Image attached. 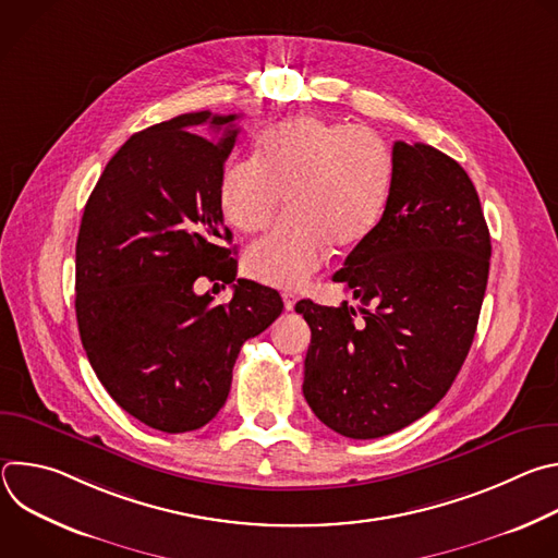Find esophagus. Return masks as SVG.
Segmentation results:
<instances>
[{
	"mask_svg": "<svg viewBox=\"0 0 558 558\" xmlns=\"http://www.w3.org/2000/svg\"><path fill=\"white\" fill-rule=\"evenodd\" d=\"M282 300H284V308H287V311H293L298 298H295L293 293H282Z\"/></svg>",
	"mask_w": 558,
	"mask_h": 558,
	"instance_id": "1",
	"label": "esophagus"
}]
</instances>
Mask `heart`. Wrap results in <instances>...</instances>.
Listing matches in <instances>:
<instances>
[{
    "label": "heart",
    "instance_id": "heart-1",
    "mask_svg": "<svg viewBox=\"0 0 558 558\" xmlns=\"http://www.w3.org/2000/svg\"><path fill=\"white\" fill-rule=\"evenodd\" d=\"M395 177L392 151L371 128L315 114L267 128L250 161L229 166L218 203L243 233L289 216L245 254V271L269 287L300 289L336 250H353L379 227Z\"/></svg>",
    "mask_w": 558,
    "mask_h": 558
}]
</instances>
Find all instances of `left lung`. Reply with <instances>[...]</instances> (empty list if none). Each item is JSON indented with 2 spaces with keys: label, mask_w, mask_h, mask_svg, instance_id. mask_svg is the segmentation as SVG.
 Wrapping results in <instances>:
<instances>
[{
  "label": "left lung",
  "mask_w": 558,
  "mask_h": 558,
  "mask_svg": "<svg viewBox=\"0 0 558 558\" xmlns=\"http://www.w3.org/2000/svg\"><path fill=\"white\" fill-rule=\"evenodd\" d=\"M384 218L333 276L356 311L300 300L311 327L304 400L351 439L424 417L452 386L480 323L490 231L465 170L426 143L392 145Z\"/></svg>",
  "instance_id": "8db88e82"
}]
</instances>
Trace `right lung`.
I'll return each mask as SVG.
<instances>
[{
	"instance_id": "obj_1",
	"label": "right lung",
	"mask_w": 558,
	"mask_h": 558,
	"mask_svg": "<svg viewBox=\"0 0 558 558\" xmlns=\"http://www.w3.org/2000/svg\"><path fill=\"white\" fill-rule=\"evenodd\" d=\"M238 114H181L132 134L99 177L76 238V325L112 400L163 433L205 426L222 409L241 347L282 313L278 291L235 280L218 203ZM222 129L218 142L198 124ZM234 284L211 305L193 282Z\"/></svg>"
}]
</instances>
